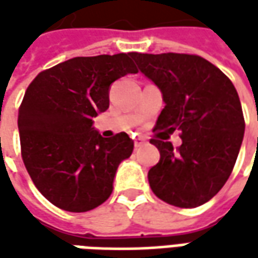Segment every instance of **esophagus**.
Returning <instances> with one entry per match:
<instances>
[{
    "mask_svg": "<svg viewBox=\"0 0 258 258\" xmlns=\"http://www.w3.org/2000/svg\"><path fill=\"white\" fill-rule=\"evenodd\" d=\"M142 145H145L144 138H136V139H135V148H136V149H138V148H141Z\"/></svg>",
    "mask_w": 258,
    "mask_h": 258,
    "instance_id": "esophagus-1",
    "label": "esophagus"
}]
</instances>
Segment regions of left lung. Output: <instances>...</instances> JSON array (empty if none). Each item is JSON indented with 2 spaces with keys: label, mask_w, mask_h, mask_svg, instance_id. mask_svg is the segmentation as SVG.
<instances>
[{
  "label": "left lung",
  "mask_w": 258,
  "mask_h": 258,
  "mask_svg": "<svg viewBox=\"0 0 258 258\" xmlns=\"http://www.w3.org/2000/svg\"><path fill=\"white\" fill-rule=\"evenodd\" d=\"M132 58L164 96L154 131H179L182 139L176 149L151 139L161 159L148 172L149 185L166 204L203 205L227 182L240 152L245 123L238 93L201 55L132 53Z\"/></svg>",
  "instance_id": "1"
}]
</instances>
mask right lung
<instances>
[{
	"label": "right lung",
	"instance_id": "1",
	"mask_svg": "<svg viewBox=\"0 0 258 258\" xmlns=\"http://www.w3.org/2000/svg\"><path fill=\"white\" fill-rule=\"evenodd\" d=\"M132 53L75 57L38 73L18 109L21 156L37 189L70 213H86L113 191L119 164L134 151L124 134L107 139L93 131L109 107V87L138 73Z\"/></svg>",
	"mask_w": 258,
	"mask_h": 258
}]
</instances>
